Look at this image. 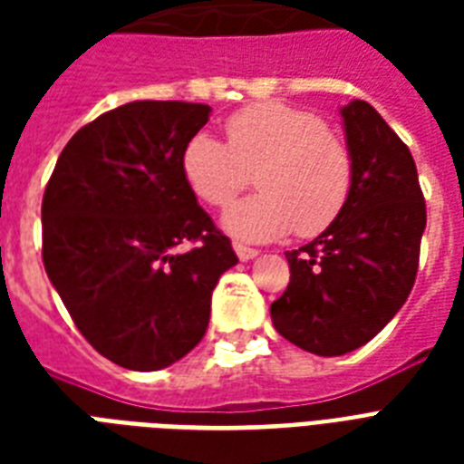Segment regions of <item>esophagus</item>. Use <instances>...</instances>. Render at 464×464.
<instances>
[{"label": "esophagus", "mask_w": 464, "mask_h": 464, "mask_svg": "<svg viewBox=\"0 0 464 464\" xmlns=\"http://www.w3.org/2000/svg\"><path fill=\"white\" fill-rule=\"evenodd\" d=\"M233 250H236V255H238V260H243V262L257 257V250L250 246H243V243H233Z\"/></svg>", "instance_id": "1"}]
</instances>
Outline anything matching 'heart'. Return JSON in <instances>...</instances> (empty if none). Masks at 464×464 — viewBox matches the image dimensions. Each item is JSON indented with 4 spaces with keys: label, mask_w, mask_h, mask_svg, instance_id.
Returning a JSON list of instances; mask_svg holds the SVG:
<instances>
[{
    "label": "heart",
    "mask_w": 464,
    "mask_h": 464,
    "mask_svg": "<svg viewBox=\"0 0 464 464\" xmlns=\"http://www.w3.org/2000/svg\"><path fill=\"white\" fill-rule=\"evenodd\" d=\"M224 132L226 144L209 132L192 134L180 168L209 207H228L255 168L260 192L226 211L228 231L267 240L296 228V236L310 238L342 214L353 188V156L317 112L262 101L228 115Z\"/></svg>",
    "instance_id": "obj_1"
}]
</instances>
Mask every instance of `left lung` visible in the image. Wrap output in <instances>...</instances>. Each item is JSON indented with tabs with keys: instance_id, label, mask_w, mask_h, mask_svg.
Returning <instances> with one entry per match:
<instances>
[{
	"instance_id": "left-lung-1",
	"label": "left lung",
	"mask_w": 464,
	"mask_h": 464,
	"mask_svg": "<svg viewBox=\"0 0 464 464\" xmlns=\"http://www.w3.org/2000/svg\"><path fill=\"white\" fill-rule=\"evenodd\" d=\"M353 156L349 202L313 243L286 253L291 279L272 323L317 356L359 349L410 296L426 228V202L410 149L373 105L342 108Z\"/></svg>"
}]
</instances>
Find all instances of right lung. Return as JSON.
Here are the masks:
<instances>
[{
	"instance_id": "right-lung-1",
	"label": "right lung",
	"mask_w": 464,
	"mask_h": 464,
	"mask_svg": "<svg viewBox=\"0 0 464 464\" xmlns=\"http://www.w3.org/2000/svg\"><path fill=\"white\" fill-rule=\"evenodd\" d=\"M209 112L182 101L103 112L62 149L43 195L47 276L86 342L130 371L192 352L238 262L182 178V149Z\"/></svg>"
}]
</instances>
